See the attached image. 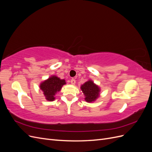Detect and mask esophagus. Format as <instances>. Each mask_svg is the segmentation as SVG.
<instances>
[{"instance_id": "obj_1", "label": "esophagus", "mask_w": 152, "mask_h": 152, "mask_svg": "<svg viewBox=\"0 0 152 152\" xmlns=\"http://www.w3.org/2000/svg\"><path fill=\"white\" fill-rule=\"evenodd\" d=\"M70 82H71V84H73V85H74L75 84V82H76V81H75V80L74 79H72L71 80H70Z\"/></svg>"}]
</instances>
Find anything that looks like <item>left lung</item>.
I'll return each instance as SVG.
<instances>
[{
    "mask_svg": "<svg viewBox=\"0 0 152 152\" xmlns=\"http://www.w3.org/2000/svg\"><path fill=\"white\" fill-rule=\"evenodd\" d=\"M81 89L85 94V100L87 102H93L99 96V88L91 80L86 82L81 86Z\"/></svg>",
    "mask_w": 152,
    "mask_h": 152,
    "instance_id": "1",
    "label": "left lung"
}]
</instances>
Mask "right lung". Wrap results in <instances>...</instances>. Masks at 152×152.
<instances>
[{"label": "right lung", "mask_w": 152, "mask_h": 152, "mask_svg": "<svg viewBox=\"0 0 152 152\" xmlns=\"http://www.w3.org/2000/svg\"><path fill=\"white\" fill-rule=\"evenodd\" d=\"M66 84L65 80H61L56 76H53L41 83L40 87L44 92L45 98L48 101L54 100V95L61 90L63 85Z\"/></svg>", "instance_id": "right-lung-1"}]
</instances>
